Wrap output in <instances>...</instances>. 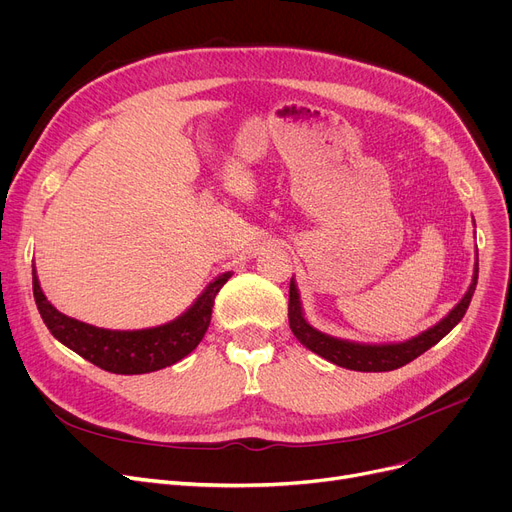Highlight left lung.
Wrapping results in <instances>:
<instances>
[{"label":"left lung","instance_id":"left-lung-1","mask_svg":"<svg viewBox=\"0 0 512 512\" xmlns=\"http://www.w3.org/2000/svg\"><path fill=\"white\" fill-rule=\"evenodd\" d=\"M475 255V267H473V280L463 294V299L456 303L448 315H444L436 326L427 328L425 332L402 340V342H384V344H369V342H357V340H346V338H336L326 332H319L313 328L303 311L301 303V294L297 288V282H294V276L290 278V292H288V321H290V330L297 336V340L307 346L311 353L324 357L326 361L344 367V369H353V371H392L402 365L411 363L425 351H429L434 344H438L459 321L469 309V303L473 299V292L477 286V274H479V263Z\"/></svg>","mask_w":512,"mask_h":512}]
</instances>
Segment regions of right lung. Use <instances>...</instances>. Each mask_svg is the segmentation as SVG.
<instances>
[{"instance_id": "add662e5", "label": "right lung", "mask_w": 512, "mask_h": 512, "mask_svg": "<svg viewBox=\"0 0 512 512\" xmlns=\"http://www.w3.org/2000/svg\"><path fill=\"white\" fill-rule=\"evenodd\" d=\"M230 276L232 272H224L209 282L193 305L168 324L143 330H105L64 315L47 301L35 267L33 294L43 324L70 351L105 371L139 375L170 367L195 351L209 328L215 294Z\"/></svg>"}]
</instances>
